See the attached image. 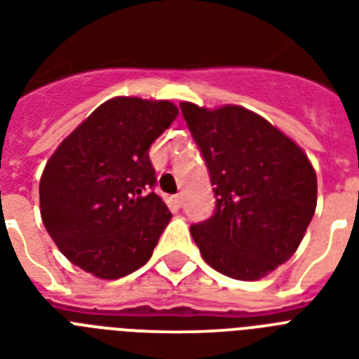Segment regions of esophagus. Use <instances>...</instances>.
I'll use <instances>...</instances> for the list:
<instances>
[{"mask_svg":"<svg viewBox=\"0 0 359 359\" xmlns=\"http://www.w3.org/2000/svg\"><path fill=\"white\" fill-rule=\"evenodd\" d=\"M171 205H173L175 208H180V206H182V195H173V197H171Z\"/></svg>","mask_w":359,"mask_h":359,"instance_id":"esophagus-1","label":"esophagus"}]
</instances>
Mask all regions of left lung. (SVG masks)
I'll return each instance as SVG.
<instances>
[{"label":"left lung","mask_w":359,"mask_h":359,"mask_svg":"<svg viewBox=\"0 0 359 359\" xmlns=\"http://www.w3.org/2000/svg\"><path fill=\"white\" fill-rule=\"evenodd\" d=\"M214 186L215 210L189 232L210 267L260 280L287 262L316 214L317 177L299 145L243 107L180 103Z\"/></svg>","instance_id":"8db88e82"}]
</instances>
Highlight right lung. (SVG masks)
<instances>
[{
  "label": "right lung",
  "instance_id": "add662e5",
  "mask_svg": "<svg viewBox=\"0 0 359 359\" xmlns=\"http://www.w3.org/2000/svg\"><path fill=\"white\" fill-rule=\"evenodd\" d=\"M179 116L170 101L114 97L51 154L40 179V214L74 265L114 280L140 269L171 219L149 147Z\"/></svg>",
  "mask_w": 359,
  "mask_h": 359
}]
</instances>
